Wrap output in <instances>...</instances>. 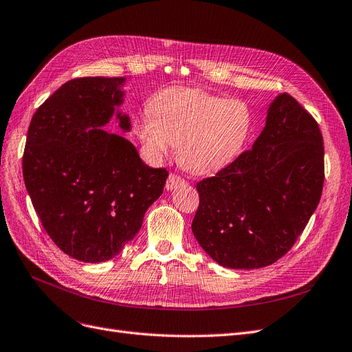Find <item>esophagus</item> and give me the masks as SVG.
I'll return each instance as SVG.
<instances>
[{"mask_svg":"<svg viewBox=\"0 0 352 352\" xmlns=\"http://www.w3.org/2000/svg\"><path fill=\"white\" fill-rule=\"evenodd\" d=\"M183 184H186V182H184V179H183L182 177L175 175V174H169V177H168V179H166L165 188H166V190H173V188H175V187H178V186H183Z\"/></svg>","mask_w":352,"mask_h":352,"instance_id":"34e87169","label":"esophagus"}]
</instances>
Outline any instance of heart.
Listing matches in <instances>:
<instances>
[{"mask_svg":"<svg viewBox=\"0 0 352 352\" xmlns=\"http://www.w3.org/2000/svg\"><path fill=\"white\" fill-rule=\"evenodd\" d=\"M148 110L133 124L147 156L162 160L177 146L179 165L196 175L215 174L232 164L252 131V112L243 100L202 89H164Z\"/></svg>","mask_w":352,"mask_h":352,"instance_id":"heart-1","label":"heart"}]
</instances>
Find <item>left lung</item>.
<instances>
[{"instance_id": "1", "label": "left lung", "mask_w": 352, "mask_h": 352, "mask_svg": "<svg viewBox=\"0 0 352 352\" xmlns=\"http://www.w3.org/2000/svg\"><path fill=\"white\" fill-rule=\"evenodd\" d=\"M323 183L318 124L292 96L278 94L252 148L197 183L193 234L223 267L271 265L304 232Z\"/></svg>"}]
</instances>
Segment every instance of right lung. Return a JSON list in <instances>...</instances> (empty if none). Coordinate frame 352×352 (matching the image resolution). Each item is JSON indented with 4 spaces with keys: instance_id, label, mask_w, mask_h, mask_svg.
<instances>
[{
    "instance_id": "right-lung-1",
    "label": "right lung",
    "mask_w": 352,
    "mask_h": 352,
    "mask_svg": "<svg viewBox=\"0 0 352 352\" xmlns=\"http://www.w3.org/2000/svg\"><path fill=\"white\" fill-rule=\"evenodd\" d=\"M125 78L67 81L38 107L28 129L23 179L53 242L84 263L115 258L135 237L168 173L147 166L131 142L103 129L116 116L131 129Z\"/></svg>"
}]
</instances>
